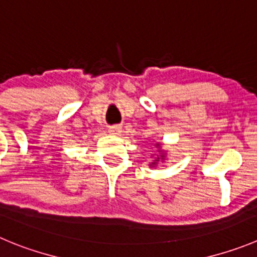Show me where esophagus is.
I'll list each match as a JSON object with an SVG mask.
<instances>
[{
    "instance_id": "esophagus-1",
    "label": "esophagus",
    "mask_w": 257,
    "mask_h": 257,
    "mask_svg": "<svg viewBox=\"0 0 257 257\" xmlns=\"http://www.w3.org/2000/svg\"><path fill=\"white\" fill-rule=\"evenodd\" d=\"M109 132L111 134H119V133H121V126L111 125V126H109Z\"/></svg>"
}]
</instances>
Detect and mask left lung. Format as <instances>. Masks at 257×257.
Listing matches in <instances>:
<instances>
[{
  "label": "left lung",
  "mask_w": 257,
  "mask_h": 257,
  "mask_svg": "<svg viewBox=\"0 0 257 257\" xmlns=\"http://www.w3.org/2000/svg\"><path fill=\"white\" fill-rule=\"evenodd\" d=\"M157 146H158V143H157ZM161 158H164V156H161ZM158 160H160V158H157V161H158ZM152 165H156V164H155V162H153Z\"/></svg>",
  "instance_id": "1"
}]
</instances>
